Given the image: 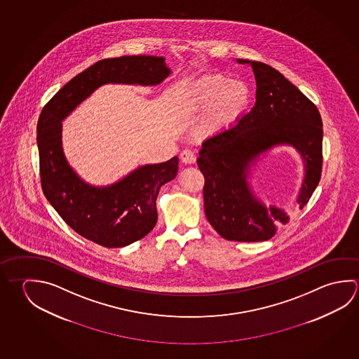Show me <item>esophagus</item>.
Segmentation results:
<instances>
[{
  "label": "esophagus",
  "instance_id": "34e87169",
  "mask_svg": "<svg viewBox=\"0 0 359 359\" xmlns=\"http://www.w3.org/2000/svg\"><path fill=\"white\" fill-rule=\"evenodd\" d=\"M180 158H182V164L190 165L194 164L196 156H195L194 152L191 151V150H184L180 154Z\"/></svg>",
  "mask_w": 359,
  "mask_h": 359
}]
</instances>
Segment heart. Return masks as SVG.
I'll list each match as a JSON object with an SVG mask.
<instances>
[{
  "label": "heart",
  "instance_id": "b5f03b06",
  "mask_svg": "<svg viewBox=\"0 0 359 359\" xmlns=\"http://www.w3.org/2000/svg\"><path fill=\"white\" fill-rule=\"evenodd\" d=\"M251 101V92L245 83L209 76L191 83L184 92V106L189 111L209 107L208 122L213 130L229 126L245 112Z\"/></svg>",
  "mask_w": 359,
  "mask_h": 359
}]
</instances>
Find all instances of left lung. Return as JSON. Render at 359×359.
Here are the masks:
<instances>
[{
	"label": "left lung",
	"instance_id": "left-lung-1",
	"mask_svg": "<svg viewBox=\"0 0 359 359\" xmlns=\"http://www.w3.org/2000/svg\"><path fill=\"white\" fill-rule=\"evenodd\" d=\"M250 64L256 78V103L234 126L208 137L196 160L205 184L207 219L223 238L262 242L287 224L290 215L280 205H266L252 187L257 163L275 147L291 146L302 158L304 177L295 205L302 209L321 175L323 122L314 103L267 64Z\"/></svg>",
	"mask_w": 359,
	"mask_h": 359
}]
</instances>
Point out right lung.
Wrapping results in <instances>:
<instances>
[{"instance_id":"add662e5","label":"right lung","mask_w":359,"mask_h":359,"mask_svg":"<svg viewBox=\"0 0 359 359\" xmlns=\"http://www.w3.org/2000/svg\"><path fill=\"white\" fill-rule=\"evenodd\" d=\"M170 74L163 57L103 59L74 76L43 108L38 121L41 188L64 222L84 238L117 248L151 232L158 222V190L177 177L179 158L141 165L109 185H92L64 155L63 121L102 86L154 87Z\"/></svg>"}]
</instances>
